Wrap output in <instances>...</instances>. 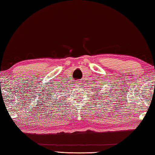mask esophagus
Masks as SVG:
<instances>
[{
	"label": "esophagus",
	"instance_id": "obj_1",
	"mask_svg": "<svg viewBox=\"0 0 155 155\" xmlns=\"http://www.w3.org/2000/svg\"><path fill=\"white\" fill-rule=\"evenodd\" d=\"M75 83H76V84H77L78 86V85H80V82L78 81V80H77V81L75 82Z\"/></svg>",
	"mask_w": 155,
	"mask_h": 155
}]
</instances>
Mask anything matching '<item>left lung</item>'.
<instances>
[{"mask_svg":"<svg viewBox=\"0 0 155 155\" xmlns=\"http://www.w3.org/2000/svg\"><path fill=\"white\" fill-rule=\"evenodd\" d=\"M96 87L97 88H94V92H96V93H97V94H100V93H99V92H100V90H99V89H101V87H98L97 86H96Z\"/></svg>","mask_w":155,"mask_h":155,"instance_id":"1","label":"left lung"}]
</instances>
